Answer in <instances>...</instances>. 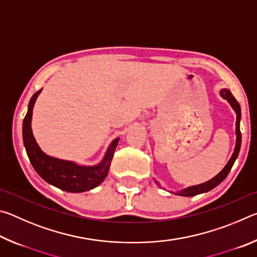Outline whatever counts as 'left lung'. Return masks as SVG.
I'll use <instances>...</instances> for the list:
<instances>
[{"label": "left lung", "mask_w": 257, "mask_h": 257, "mask_svg": "<svg viewBox=\"0 0 257 257\" xmlns=\"http://www.w3.org/2000/svg\"><path fill=\"white\" fill-rule=\"evenodd\" d=\"M221 96L223 98L227 99V101L231 104V106L233 107V110L236 111L237 114V121H236V135H237V142H236V147H234V152L231 156V159L229 160V162L227 163V165L223 168V170L221 171L219 175L215 176L213 179H211L210 181L204 182L202 185H197V186H193L189 187V188H186L184 190L179 191L177 193L178 195H181V196H195V195L202 194V193H206V191L211 190L216 187L219 184H221L224 179L225 177L228 176V173L231 170L232 165L236 161L237 156L239 154V150H240V145H241V133H240V128H239V123H240V116H241V112H240V105L237 102V99L233 97V95L229 92L228 89H222L221 90Z\"/></svg>", "instance_id": "obj_1"}]
</instances>
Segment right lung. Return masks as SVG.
Segmentation results:
<instances>
[{"mask_svg": "<svg viewBox=\"0 0 257 257\" xmlns=\"http://www.w3.org/2000/svg\"><path fill=\"white\" fill-rule=\"evenodd\" d=\"M41 90L35 93L30 98L28 112L25 116L23 124L24 144L30 163L46 182L64 191L82 193V191L95 188L105 179L119 138L112 142L103 161L96 167H80L70 161L59 160L46 155L36 144L32 133V125H30L34 104Z\"/></svg>", "mask_w": 257, "mask_h": 257, "instance_id": "obj_1", "label": "right lung"}]
</instances>
